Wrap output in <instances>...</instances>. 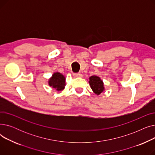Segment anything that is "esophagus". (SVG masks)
I'll list each match as a JSON object with an SVG mask.
<instances>
[{"mask_svg":"<svg viewBox=\"0 0 155 155\" xmlns=\"http://www.w3.org/2000/svg\"><path fill=\"white\" fill-rule=\"evenodd\" d=\"M73 77H75V78H77V77H82V75L80 73H73Z\"/></svg>","mask_w":155,"mask_h":155,"instance_id":"34e87169","label":"esophagus"}]
</instances>
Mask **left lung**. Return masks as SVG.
I'll return each mask as SVG.
<instances>
[{"instance_id": "left-lung-1", "label": "left lung", "mask_w": 155, "mask_h": 155, "mask_svg": "<svg viewBox=\"0 0 155 155\" xmlns=\"http://www.w3.org/2000/svg\"><path fill=\"white\" fill-rule=\"evenodd\" d=\"M88 83L90 84L91 88H92V91L96 95H100L101 93L104 92L105 88L104 82L99 77L93 75L91 77H89Z\"/></svg>"}]
</instances>
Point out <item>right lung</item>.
I'll list each match as a JSON object with an SVG mask.
<instances>
[{"label":"right lung","instance_id":"obj_1","mask_svg":"<svg viewBox=\"0 0 155 155\" xmlns=\"http://www.w3.org/2000/svg\"><path fill=\"white\" fill-rule=\"evenodd\" d=\"M65 78L64 76L60 72H54L52 77L49 79L48 84L50 87L54 88L56 91H62L65 87Z\"/></svg>","mask_w":155,"mask_h":155}]
</instances>
